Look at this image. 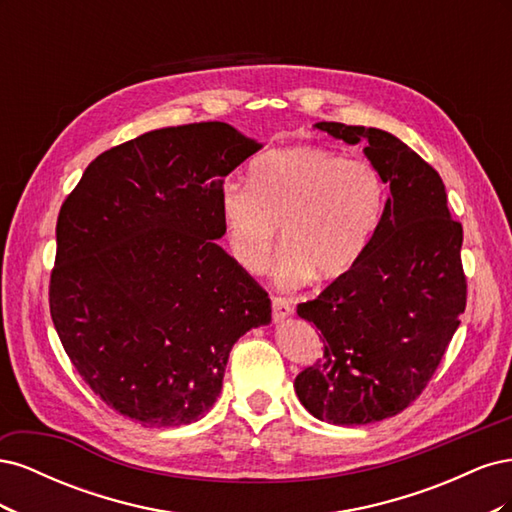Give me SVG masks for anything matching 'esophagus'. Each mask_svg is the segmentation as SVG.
Listing matches in <instances>:
<instances>
[{"mask_svg": "<svg viewBox=\"0 0 512 512\" xmlns=\"http://www.w3.org/2000/svg\"><path fill=\"white\" fill-rule=\"evenodd\" d=\"M271 307H273V320H275V322L286 320V318L292 316V312H294L290 301H288V299H282V297H273V299H271Z\"/></svg>", "mask_w": 512, "mask_h": 512, "instance_id": "1", "label": "esophagus"}]
</instances>
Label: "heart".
Listing matches in <instances>:
<instances>
[{
  "instance_id": "obj_1",
  "label": "heart",
  "mask_w": 512,
  "mask_h": 512,
  "mask_svg": "<svg viewBox=\"0 0 512 512\" xmlns=\"http://www.w3.org/2000/svg\"><path fill=\"white\" fill-rule=\"evenodd\" d=\"M250 182L230 179L220 192L228 250L243 271L269 265L280 226L275 282L282 288L312 277L335 282L356 267L382 213L374 166L322 147H286L260 156Z\"/></svg>"
}]
</instances>
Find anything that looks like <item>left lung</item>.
<instances>
[{"mask_svg": "<svg viewBox=\"0 0 512 512\" xmlns=\"http://www.w3.org/2000/svg\"><path fill=\"white\" fill-rule=\"evenodd\" d=\"M363 153L389 185L382 218L356 267L301 303L324 356L294 380L305 410L333 425L395 416L423 393L466 309L461 224L440 175L391 132L320 121Z\"/></svg>", "mask_w": 512, "mask_h": 512, "instance_id": "left-lung-1", "label": "left lung"}]
</instances>
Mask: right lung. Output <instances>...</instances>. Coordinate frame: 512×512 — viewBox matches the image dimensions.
Returning a JSON list of instances; mask_svg holds the SVG:
<instances>
[{
  "label": "right lung",
  "instance_id": "right-lung-1",
  "mask_svg": "<svg viewBox=\"0 0 512 512\" xmlns=\"http://www.w3.org/2000/svg\"><path fill=\"white\" fill-rule=\"evenodd\" d=\"M222 121L153 130L91 162L57 218L51 318L81 378L145 427L198 421L271 301L218 239L224 179L260 149Z\"/></svg>",
  "mask_w": 512,
  "mask_h": 512
}]
</instances>
